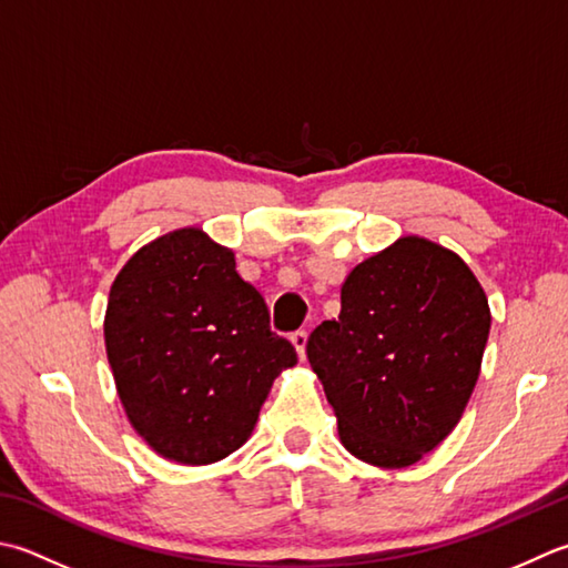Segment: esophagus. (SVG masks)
<instances>
[{
	"label": "esophagus",
	"instance_id": "esophagus-1",
	"mask_svg": "<svg viewBox=\"0 0 568 568\" xmlns=\"http://www.w3.org/2000/svg\"><path fill=\"white\" fill-rule=\"evenodd\" d=\"M291 342H293V347L297 349V357H300V362H305V344H307V335L303 329H297V332H293L291 335Z\"/></svg>",
	"mask_w": 568,
	"mask_h": 568
}]
</instances>
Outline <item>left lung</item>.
Here are the masks:
<instances>
[{"label": "left lung", "mask_w": 568, "mask_h": 568, "mask_svg": "<svg viewBox=\"0 0 568 568\" xmlns=\"http://www.w3.org/2000/svg\"><path fill=\"white\" fill-rule=\"evenodd\" d=\"M490 325L470 265L436 241L408 233L354 265L339 317L307 339L342 446L374 468L416 465L458 426Z\"/></svg>", "instance_id": "8db88e82"}]
</instances>
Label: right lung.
Returning a JSON list of instances; mask_svg holds the SVG:
<instances>
[{
  "mask_svg": "<svg viewBox=\"0 0 568 568\" xmlns=\"http://www.w3.org/2000/svg\"><path fill=\"white\" fill-rule=\"evenodd\" d=\"M103 337L130 426L180 465L239 450L273 382L297 364L236 255L199 226L130 255L110 285Z\"/></svg>",
  "mask_w": 568,
  "mask_h": 568,
  "instance_id": "right-lung-1",
  "label": "right lung"
}]
</instances>
